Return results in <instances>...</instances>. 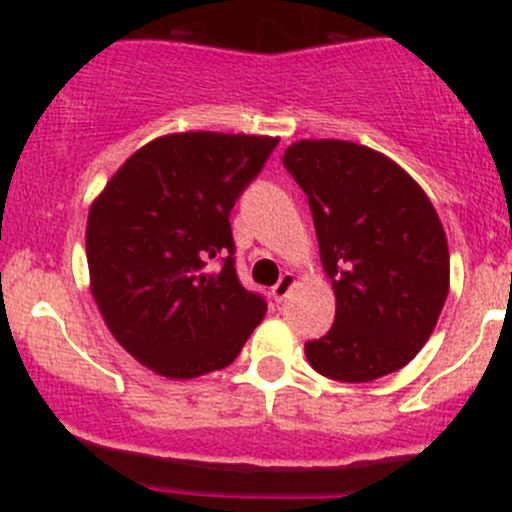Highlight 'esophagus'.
Segmentation results:
<instances>
[{
	"label": "esophagus",
	"mask_w": 512,
	"mask_h": 512,
	"mask_svg": "<svg viewBox=\"0 0 512 512\" xmlns=\"http://www.w3.org/2000/svg\"><path fill=\"white\" fill-rule=\"evenodd\" d=\"M294 275L292 272H285V275L280 277V282H277L275 287H272V299H275V302H282V299L287 297L289 292H292V287H294Z\"/></svg>",
	"instance_id": "1"
}]
</instances>
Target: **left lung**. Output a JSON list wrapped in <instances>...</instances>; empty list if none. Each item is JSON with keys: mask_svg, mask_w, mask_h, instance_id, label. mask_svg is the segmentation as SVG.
Wrapping results in <instances>:
<instances>
[{"mask_svg": "<svg viewBox=\"0 0 512 512\" xmlns=\"http://www.w3.org/2000/svg\"><path fill=\"white\" fill-rule=\"evenodd\" d=\"M282 163L309 198L334 324L304 354L327 379L374 381L428 342L451 285L446 232L401 165L352 141H304Z\"/></svg>", "mask_w": 512, "mask_h": 512, "instance_id": "obj_1", "label": "left lung"}]
</instances>
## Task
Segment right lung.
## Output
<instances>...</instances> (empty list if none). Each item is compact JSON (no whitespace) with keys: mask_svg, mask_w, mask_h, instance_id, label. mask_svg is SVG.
I'll return each instance as SVG.
<instances>
[{"mask_svg":"<svg viewBox=\"0 0 512 512\" xmlns=\"http://www.w3.org/2000/svg\"><path fill=\"white\" fill-rule=\"evenodd\" d=\"M277 141L168 133L138 148L91 203L96 307L113 339L158 376L225 369L265 317V299L237 280L230 210Z\"/></svg>","mask_w":512,"mask_h":512,"instance_id":"1","label":"right lung"}]
</instances>
